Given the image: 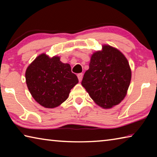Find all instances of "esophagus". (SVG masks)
I'll return each mask as SVG.
<instances>
[{
  "mask_svg": "<svg viewBox=\"0 0 157 157\" xmlns=\"http://www.w3.org/2000/svg\"><path fill=\"white\" fill-rule=\"evenodd\" d=\"M78 78L79 81L81 82L82 79V78H83V74H82V73L78 74Z\"/></svg>",
  "mask_w": 157,
  "mask_h": 157,
  "instance_id": "esophagus-1",
  "label": "esophagus"
}]
</instances>
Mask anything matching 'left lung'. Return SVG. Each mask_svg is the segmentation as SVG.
<instances>
[{"label":"left lung","instance_id":"8db88e82","mask_svg":"<svg viewBox=\"0 0 157 157\" xmlns=\"http://www.w3.org/2000/svg\"><path fill=\"white\" fill-rule=\"evenodd\" d=\"M131 78V69L124 55L115 48L104 45L102 50L91 55L82 85L98 105L109 109L124 99Z\"/></svg>","mask_w":157,"mask_h":157}]
</instances>
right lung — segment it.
<instances>
[{
    "mask_svg": "<svg viewBox=\"0 0 157 157\" xmlns=\"http://www.w3.org/2000/svg\"><path fill=\"white\" fill-rule=\"evenodd\" d=\"M25 80L32 96L46 108L57 107L64 102L79 82L70 64L62 63L59 57L50 58L45 53L29 65Z\"/></svg>",
    "mask_w": 157,
    "mask_h": 157,
    "instance_id": "1",
    "label": "right lung"
}]
</instances>
